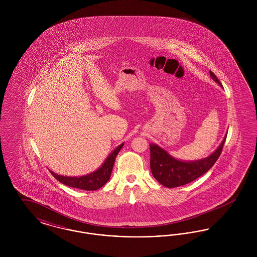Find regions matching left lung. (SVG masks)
<instances>
[{"label": "left lung", "instance_id": "8db88e82", "mask_svg": "<svg viewBox=\"0 0 257 257\" xmlns=\"http://www.w3.org/2000/svg\"><path fill=\"white\" fill-rule=\"evenodd\" d=\"M210 76L221 86L219 79L212 71H210ZM225 140L226 137L221 142L220 147L209 157L195 162H182L174 159L161 147L150 145V170L154 178L165 187L174 188L190 183L214 166L221 154Z\"/></svg>", "mask_w": 257, "mask_h": 257}]
</instances>
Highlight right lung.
Here are the masks:
<instances>
[{"label":"right lung","mask_w":257,"mask_h":257,"mask_svg":"<svg viewBox=\"0 0 257 257\" xmlns=\"http://www.w3.org/2000/svg\"><path fill=\"white\" fill-rule=\"evenodd\" d=\"M123 145L124 144H121L120 146L116 147L110 153V156L105 161L103 166L100 169H98L97 171H94L90 174H87L85 176H80V177H67V176L56 174L53 171H51V173L58 181H60L61 183L64 184L66 186L85 190V191L97 190L109 181L114 161H115L118 152L122 148Z\"/></svg>","instance_id":"1"}]
</instances>
